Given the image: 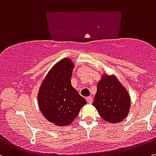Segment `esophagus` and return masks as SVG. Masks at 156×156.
I'll return each mask as SVG.
<instances>
[{
	"label": "esophagus",
	"instance_id": "obj_1",
	"mask_svg": "<svg viewBox=\"0 0 156 156\" xmlns=\"http://www.w3.org/2000/svg\"><path fill=\"white\" fill-rule=\"evenodd\" d=\"M87 102H88V103H91L92 102H93V97H92L91 96H88V97L87 98Z\"/></svg>",
	"mask_w": 156,
	"mask_h": 156
}]
</instances>
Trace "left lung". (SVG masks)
<instances>
[{"label":"left lung","instance_id":"8db88e82","mask_svg":"<svg viewBox=\"0 0 156 156\" xmlns=\"http://www.w3.org/2000/svg\"><path fill=\"white\" fill-rule=\"evenodd\" d=\"M93 105L99 115L109 123L123 121L129 112V93L115 75L103 73L97 84Z\"/></svg>","mask_w":156,"mask_h":156}]
</instances>
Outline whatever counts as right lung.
I'll return each instance as SVG.
<instances>
[{"label": "right lung", "mask_w": 156, "mask_h": 156, "mask_svg": "<svg viewBox=\"0 0 156 156\" xmlns=\"http://www.w3.org/2000/svg\"><path fill=\"white\" fill-rule=\"evenodd\" d=\"M74 63L69 58L57 62L47 73L37 94L43 115L54 125H70L87 104L85 99L71 85Z\"/></svg>", "instance_id": "add662e5"}]
</instances>
